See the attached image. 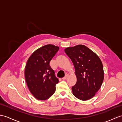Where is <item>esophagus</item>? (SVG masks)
Returning <instances> with one entry per match:
<instances>
[{
    "label": "esophagus",
    "instance_id": "obj_1",
    "mask_svg": "<svg viewBox=\"0 0 122 122\" xmlns=\"http://www.w3.org/2000/svg\"><path fill=\"white\" fill-rule=\"evenodd\" d=\"M67 77H68V75H66V76H64V77H63V78H62V80H66V79L67 78Z\"/></svg>",
    "mask_w": 122,
    "mask_h": 122
}]
</instances>
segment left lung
I'll return each instance as SVG.
<instances>
[{
    "label": "left lung",
    "instance_id": "left-lung-1",
    "mask_svg": "<svg viewBox=\"0 0 122 122\" xmlns=\"http://www.w3.org/2000/svg\"><path fill=\"white\" fill-rule=\"evenodd\" d=\"M75 67L77 81L72 87L73 94L81 100L94 97L104 79L102 63L96 53L85 45H78L64 49Z\"/></svg>",
    "mask_w": 122,
    "mask_h": 122
}]
</instances>
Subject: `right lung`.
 <instances>
[{
    "mask_svg": "<svg viewBox=\"0 0 122 122\" xmlns=\"http://www.w3.org/2000/svg\"><path fill=\"white\" fill-rule=\"evenodd\" d=\"M59 49V47L53 45H45L36 50L27 61L25 81L30 92L37 99L46 100L55 92L59 80L49 63Z\"/></svg>",
    "mask_w": 122,
    "mask_h": 122,
    "instance_id": "1",
    "label": "right lung"
}]
</instances>
